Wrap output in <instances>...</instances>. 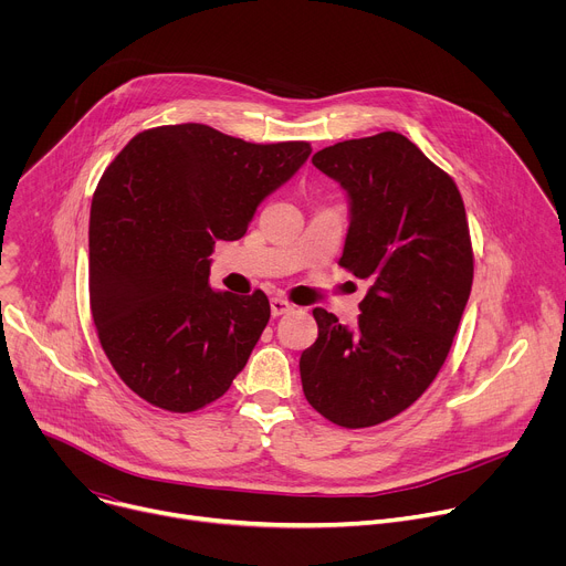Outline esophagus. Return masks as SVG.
I'll list each match as a JSON object with an SVG mask.
<instances>
[{"mask_svg": "<svg viewBox=\"0 0 566 566\" xmlns=\"http://www.w3.org/2000/svg\"><path fill=\"white\" fill-rule=\"evenodd\" d=\"M289 311H293V304L289 302V300H284V297H271V313L277 317V315H284V313H289Z\"/></svg>", "mask_w": 566, "mask_h": 566, "instance_id": "1", "label": "esophagus"}]
</instances>
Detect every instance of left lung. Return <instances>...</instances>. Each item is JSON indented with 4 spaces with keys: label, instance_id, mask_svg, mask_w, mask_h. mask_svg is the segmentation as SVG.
Returning <instances> with one entry per match:
<instances>
[{
    "label": "left lung",
    "instance_id": "obj_1",
    "mask_svg": "<svg viewBox=\"0 0 566 566\" xmlns=\"http://www.w3.org/2000/svg\"><path fill=\"white\" fill-rule=\"evenodd\" d=\"M349 197L340 266L369 291L354 329L313 308L302 352L311 408L343 428L378 426L430 387L448 358L472 286V247L454 181L402 134L380 132L313 154Z\"/></svg>",
    "mask_w": 566,
    "mask_h": 566
}]
</instances>
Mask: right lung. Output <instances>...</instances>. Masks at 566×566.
<instances>
[{"instance_id":"right-lung-1","label":"right lung","mask_w":566,"mask_h":566,"mask_svg":"<svg viewBox=\"0 0 566 566\" xmlns=\"http://www.w3.org/2000/svg\"><path fill=\"white\" fill-rule=\"evenodd\" d=\"M311 154L208 125L136 134L105 170L90 217V302L123 382L151 406L195 412L228 391L271 317L264 291H212L214 241L244 237L258 206Z\"/></svg>"}]
</instances>
